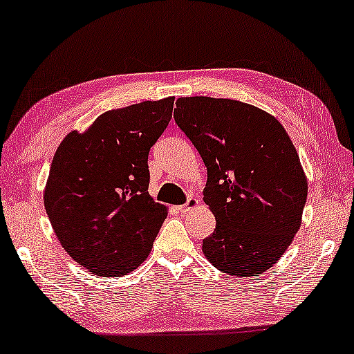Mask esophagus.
Here are the masks:
<instances>
[{
	"instance_id": "esophagus-1",
	"label": "esophagus",
	"mask_w": 354,
	"mask_h": 354,
	"mask_svg": "<svg viewBox=\"0 0 354 354\" xmlns=\"http://www.w3.org/2000/svg\"><path fill=\"white\" fill-rule=\"evenodd\" d=\"M199 207V201L196 199V197H189L188 199V202L185 203V205H180V207H177V209L180 213H188V212H191V209H194V208H197Z\"/></svg>"
}]
</instances>
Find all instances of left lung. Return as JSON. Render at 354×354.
I'll return each instance as SVG.
<instances>
[{
	"mask_svg": "<svg viewBox=\"0 0 354 354\" xmlns=\"http://www.w3.org/2000/svg\"><path fill=\"white\" fill-rule=\"evenodd\" d=\"M174 120L199 151L203 202L216 230L202 252L216 269L245 278L270 269L301 225L308 178L286 129L255 105L178 97Z\"/></svg>",
	"mask_w": 354,
	"mask_h": 354,
	"instance_id": "8db88e82",
	"label": "left lung"
}]
</instances>
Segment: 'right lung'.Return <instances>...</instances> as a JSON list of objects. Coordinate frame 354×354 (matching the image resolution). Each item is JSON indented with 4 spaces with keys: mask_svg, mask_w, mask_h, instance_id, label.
<instances>
[{
    "mask_svg": "<svg viewBox=\"0 0 354 354\" xmlns=\"http://www.w3.org/2000/svg\"><path fill=\"white\" fill-rule=\"evenodd\" d=\"M174 96L113 109L54 153L43 202L60 245L97 277H122L145 263L166 205L153 202L147 155L172 118Z\"/></svg>",
    "mask_w": 354,
    "mask_h": 354,
    "instance_id": "1",
    "label": "right lung"
}]
</instances>
